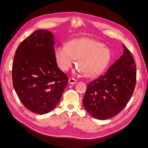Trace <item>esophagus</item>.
<instances>
[{
    "label": "esophagus",
    "mask_w": 148,
    "mask_h": 148,
    "mask_svg": "<svg viewBox=\"0 0 148 148\" xmlns=\"http://www.w3.org/2000/svg\"><path fill=\"white\" fill-rule=\"evenodd\" d=\"M77 82V80L73 79V78H71L69 79V84H75Z\"/></svg>",
    "instance_id": "esophagus-1"
}]
</instances>
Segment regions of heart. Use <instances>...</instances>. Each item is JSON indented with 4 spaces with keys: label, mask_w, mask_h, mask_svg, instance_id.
<instances>
[{
    "label": "heart",
    "mask_w": 148,
    "mask_h": 148,
    "mask_svg": "<svg viewBox=\"0 0 148 148\" xmlns=\"http://www.w3.org/2000/svg\"><path fill=\"white\" fill-rule=\"evenodd\" d=\"M58 64L63 71H68L77 59V71L88 77L97 76L109 64L110 50L98 41L82 38L70 41L67 45H61L55 51Z\"/></svg>",
    "instance_id": "obj_1"
}]
</instances>
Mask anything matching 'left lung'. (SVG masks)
<instances>
[{"mask_svg":"<svg viewBox=\"0 0 148 148\" xmlns=\"http://www.w3.org/2000/svg\"><path fill=\"white\" fill-rule=\"evenodd\" d=\"M123 53L107 71L91 81L83 99L86 110L93 118L107 119L120 113L133 95L136 68L130 51L123 44Z\"/></svg>","mask_w":148,"mask_h":148,"instance_id":"8db88e82","label":"left lung"}]
</instances>
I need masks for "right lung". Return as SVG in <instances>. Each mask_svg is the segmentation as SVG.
<instances>
[{
    "mask_svg": "<svg viewBox=\"0 0 148 148\" xmlns=\"http://www.w3.org/2000/svg\"><path fill=\"white\" fill-rule=\"evenodd\" d=\"M53 34L36 30L23 40L15 51L12 84L21 103L34 113L51 112L66 87V75L58 68Z\"/></svg>",
    "mask_w": 148,
    "mask_h": 148,
    "instance_id": "1",
    "label": "right lung"
}]
</instances>
